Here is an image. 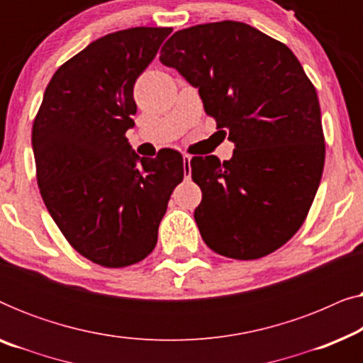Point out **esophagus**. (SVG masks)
Listing matches in <instances>:
<instances>
[{"mask_svg": "<svg viewBox=\"0 0 363 363\" xmlns=\"http://www.w3.org/2000/svg\"><path fill=\"white\" fill-rule=\"evenodd\" d=\"M190 162H191V155H188V153H183V173H185V178L191 177V167H190Z\"/></svg>", "mask_w": 363, "mask_h": 363, "instance_id": "1", "label": "esophagus"}]
</instances>
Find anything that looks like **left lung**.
Listing matches in <instances>:
<instances>
[{"label":"left lung","instance_id":"1","mask_svg":"<svg viewBox=\"0 0 363 363\" xmlns=\"http://www.w3.org/2000/svg\"><path fill=\"white\" fill-rule=\"evenodd\" d=\"M160 61L198 89L235 143L230 160L190 162L203 195L195 210L203 241L233 259L271 255L302 226L324 170L315 87L286 44L238 21L177 31Z\"/></svg>","mask_w":363,"mask_h":363}]
</instances>
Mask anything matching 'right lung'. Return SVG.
Instances as JSON below:
<instances>
[{
	"mask_svg": "<svg viewBox=\"0 0 363 363\" xmlns=\"http://www.w3.org/2000/svg\"><path fill=\"white\" fill-rule=\"evenodd\" d=\"M170 28H130L92 41L54 72L33 123L38 185L49 215L79 255L106 267L142 261L157 245L180 152L138 157L125 132L133 86Z\"/></svg>",
	"mask_w": 363,
	"mask_h": 363,
	"instance_id": "add662e5",
	"label": "right lung"
}]
</instances>
